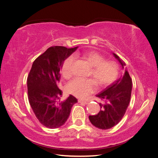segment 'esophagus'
<instances>
[{
  "instance_id": "34e87169",
  "label": "esophagus",
  "mask_w": 158,
  "mask_h": 158,
  "mask_svg": "<svg viewBox=\"0 0 158 158\" xmlns=\"http://www.w3.org/2000/svg\"><path fill=\"white\" fill-rule=\"evenodd\" d=\"M78 102H79V103H85V104H87V103H88V102H86V101H84V100H82V99H78Z\"/></svg>"
}]
</instances>
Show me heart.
I'll return each mask as SVG.
<instances>
[{
    "label": "heart",
    "mask_w": 158,
    "mask_h": 158,
    "mask_svg": "<svg viewBox=\"0 0 158 158\" xmlns=\"http://www.w3.org/2000/svg\"><path fill=\"white\" fill-rule=\"evenodd\" d=\"M83 57L92 66L90 75L102 86L113 83L118 73V66L113 61H105V58L98 52L89 51L83 54ZM74 56H70L66 59L62 67V73L66 78L73 73ZM97 89V85L92 79L75 78L67 84L68 92L80 98H87Z\"/></svg>",
    "instance_id": "heart-1"
}]
</instances>
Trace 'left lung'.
Segmentation results:
<instances>
[{"mask_svg": "<svg viewBox=\"0 0 158 158\" xmlns=\"http://www.w3.org/2000/svg\"><path fill=\"white\" fill-rule=\"evenodd\" d=\"M124 69L125 63L113 53ZM132 92V80L128 71L123 76L96 95L104 102L99 103L101 110L95 115H89V119L94 126L103 130L109 129L121 121L125 115L130 102Z\"/></svg>", "mask_w": 158, "mask_h": 158, "instance_id": "left-lung-1", "label": "left lung"}]
</instances>
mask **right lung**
Wrapping results in <instances>:
<instances>
[{"instance_id": "right-lung-1", "label": "right lung", "mask_w": 158, "mask_h": 158, "mask_svg": "<svg viewBox=\"0 0 158 158\" xmlns=\"http://www.w3.org/2000/svg\"><path fill=\"white\" fill-rule=\"evenodd\" d=\"M77 48L49 47L34 60L28 74L27 85L30 104L39 121L49 128L63 125L70 115L72 107L78 102L72 95L62 101L63 92L57 85L64 60Z\"/></svg>"}]
</instances>
